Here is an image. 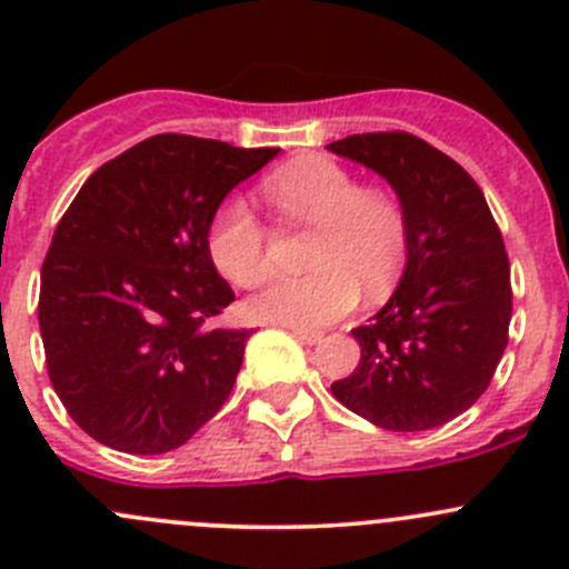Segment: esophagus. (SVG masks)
I'll return each mask as SVG.
<instances>
[{
    "mask_svg": "<svg viewBox=\"0 0 569 569\" xmlns=\"http://www.w3.org/2000/svg\"><path fill=\"white\" fill-rule=\"evenodd\" d=\"M289 330L297 341L308 343V347H313V343L321 341V332H317V330H306V327H291V325H289Z\"/></svg>",
    "mask_w": 569,
    "mask_h": 569,
    "instance_id": "esophagus-1",
    "label": "esophagus"
}]
</instances>
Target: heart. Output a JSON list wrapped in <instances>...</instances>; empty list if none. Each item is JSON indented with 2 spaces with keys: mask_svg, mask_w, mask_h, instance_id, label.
Returning a JSON list of instances; mask_svg holds the SVG:
<instances>
[{
  "mask_svg": "<svg viewBox=\"0 0 569 569\" xmlns=\"http://www.w3.org/2000/svg\"><path fill=\"white\" fill-rule=\"evenodd\" d=\"M267 194L283 217L317 226L308 250L311 274L274 278L250 297L256 321L321 327L352 311L360 289L382 297L407 258V220L393 198L360 181L332 159H302L267 178ZM214 267L237 286L267 274V228L248 200L228 198L209 228Z\"/></svg>",
  "mask_w": 569,
  "mask_h": 569,
  "instance_id": "1",
  "label": "heart"
}]
</instances>
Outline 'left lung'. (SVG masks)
<instances>
[{"mask_svg":"<svg viewBox=\"0 0 569 569\" xmlns=\"http://www.w3.org/2000/svg\"><path fill=\"white\" fill-rule=\"evenodd\" d=\"M327 151L386 178L407 220V261L391 300L352 330L360 363L330 391L375 427L423 432L490 386L512 319L509 258L479 183L405 131L336 140Z\"/></svg>","mask_w":569,"mask_h":569,"instance_id":"8db88e82","label":"left lung"}]
</instances>
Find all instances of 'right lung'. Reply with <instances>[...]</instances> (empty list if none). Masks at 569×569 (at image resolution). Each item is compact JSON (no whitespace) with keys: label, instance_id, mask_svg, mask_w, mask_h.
I'll use <instances>...</instances> for the list:
<instances>
[{"label":"right lung","instance_id":"right-lung-1","mask_svg":"<svg viewBox=\"0 0 569 569\" xmlns=\"http://www.w3.org/2000/svg\"><path fill=\"white\" fill-rule=\"evenodd\" d=\"M278 151L148 137L68 206L40 269L38 321L51 386L93 440L164 455L226 405L250 330L211 327L233 291L209 228Z\"/></svg>","mask_w":569,"mask_h":569}]
</instances>
